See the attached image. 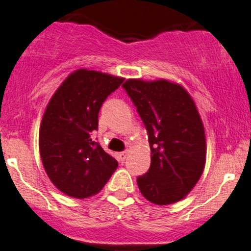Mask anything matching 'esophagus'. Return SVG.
<instances>
[{"instance_id":"34e87169","label":"esophagus","mask_w":251,"mask_h":251,"mask_svg":"<svg viewBox=\"0 0 251 251\" xmlns=\"http://www.w3.org/2000/svg\"><path fill=\"white\" fill-rule=\"evenodd\" d=\"M126 157H127V151H124V152H120L119 153V159L124 162V160L126 159Z\"/></svg>"}]
</instances>
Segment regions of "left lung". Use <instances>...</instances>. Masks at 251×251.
I'll return each instance as SVG.
<instances>
[{"label": "left lung", "instance_id": "obj_1", "mask_svg": "<svg viewBox=\"0 0 251 251\" xmlns=\"http://www.w3.org/2000/svg\"><path fill=\"white\" fill-rule=\"evenodd\" d=\"M148 129L151 165L137 178L140 192L157 205L181 201L203 174L206 142L196 103L169 80L128 79L123 83Z\"/></svg>", "mask_w": 251, "mask_h": 251}]
</instances>
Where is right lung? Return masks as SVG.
<instances>
[{"instance_id":"1","label":"right lung","mask_w":251,"mask_h":251,"mask_svg":"<svg viewBox=\"0 0 251 251\" xmlns=\"http://www.w3.org/2000/svg\"><path fill=\"white\" fill-rule=\"evenodd\" d=\"M123 81L80 68L50 98L40 126L39 149L46 174L65 195L79 200L97 195L118 168L92 134L102 102Z\"/></svg>"}]
</instances>
